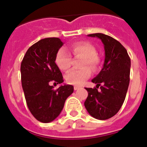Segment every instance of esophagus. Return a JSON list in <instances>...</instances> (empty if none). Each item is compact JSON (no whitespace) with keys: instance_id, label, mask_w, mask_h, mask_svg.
Wrapping results in <instances>:
<instances>
[{"instance_id":"esophagus-1","label":"esophagus","mask_w":147,"mask_h":147,"mask_svg":"<svg viewBox=\"0 0 147 147\" xmlns=\"http://www.w3.org/2000/svg\"><path fill=\"white\" fill-rule=\"evenodd\" d=\"M79 88H80V87H79V86H74V89H75V90H78Z\"/></svg>"}]
</instances>
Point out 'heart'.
Here are the masks:
<instances>
[{
	"mask_svg": "<svg viewBox=\"0 0 147 147\" xmlns=\"http://www.w3.org/2000/svg\"><path fill=\"white\" fill-rule=\"evenodd\" d=\"M70 51L75 56L83 57L81 67L78 70H72L65 76L66 81L72 85H81L91 75V69L95 71L98 69L100 59L96 54V50L92 45L86 42H76L70 46ZM55 64L61 71H68L71 67L72 58L64 48L59 49L55 55ZM86 65L89 67H86Z\"/></svg>",
	"mask_w": 147,
	"mask_h": 147,
	"instance_id": "1",
	"label": "heart"
}]
</instances>
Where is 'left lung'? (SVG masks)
I'll list each match as a JSON object with an SVG mask.
<instances>
[{"instance_id":"1","label":"left lung","mask_w":147,"mask_h":147,"mask_svg":"<svg viewBox=\"0 0 147 147\" xmlns=\"http://www.w3.org/2000/svg\"><path fill=\"white\" fill-rule=\"evenodd\" d=\"M88 36L102 41L105 61L102 70L92 80L96 84V88H86L88 95L84 105L92 117L105 120L118 113L125 101L129 86L131 62L126 49L111 36L100 33ZM99 86L100 91L97 90Z\"/></svg>"}]
</instances>
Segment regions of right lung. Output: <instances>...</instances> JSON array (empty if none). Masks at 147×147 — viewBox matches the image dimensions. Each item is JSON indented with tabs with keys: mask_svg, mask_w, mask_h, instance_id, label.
<instances>
[{
	"mask_svg": "<svg viewBox=\"0 0 147 147\" xmlns=\"http://www.w3.org/2000/svg\"><path fill=\"white\" fill-rule=\"evenodd\" d=\"M64 43L59 38L41 39L28 48L21 63V81L28 108L38 121L48 123L57 118L74 91L64 84L57 89L52 82H64L55 64V55Z\"/></svg>",
	"mask_w": 147,
	"mask_h": 147,
	"instance_id": "1",
	"label": "right lung"
}]
</instances>
